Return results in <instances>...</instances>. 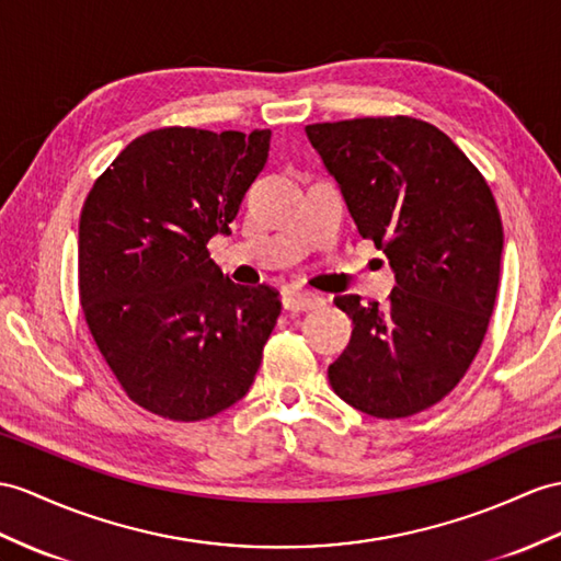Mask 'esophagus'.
I'll return each instance as SVG.
<instances>
[{
	"label": "esophagus",
	"mask_w": 561,
	"mask_h": 561,
	"mask_svg": "<svg viewBox=\"0 0 561 561\" xmlns=\"http://www.w3.org/2000/svg\"><path fill=\"white\" fill-rule=\"evenodd\" d=\"M323 305V297L313 295V293H285L283 295V307L288 311H311V309H319Z\"/></svg>",
	"instance_id": "obj_1"
}]
</instances>
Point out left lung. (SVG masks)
<instances>
[{"instance_id":"1","label":"left lung","mask_w":561,"mask_h":561,"mask_svg":"<svg viewBox=\"0 0 561 561\" xmlns=\"http://www.w3.org/2000/svg\"><path fill=\"white\" fill-rule=\"evenodd\" d=\"M307 138L359 236L386 252L398 278L383 307L335 297L354 328L328 380L368 416L419 414L457 388L483 345L504 242L495 197L469 157L426 121L311 123Z\"/></svg>"}]
</instances>
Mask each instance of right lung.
<instances>
[{
    "instance_id": "obj_1",
    "label": "right lung",
    "mask_w": 561,
    "mask_h": 561,
    "mask_svg": "<svg viewBox=\"0 0 561 561\" xmlns=\"http://www.w3.org/2000/svg\"><path fill=\"white\" fill-rule=\"evenodd\" d=\"M271 130L159 128L112 161L80 211L85 323L128 398L204 421L244 398L280 313L271 285H236L207 244L230 233Z\"/></svg>"
}]
</instances>
